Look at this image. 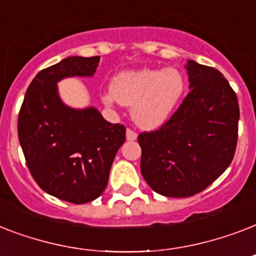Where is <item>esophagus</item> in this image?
<instances>
[{"label": "esophagus", "mask_w": 256, "mask_h": 256, "mask_svg": "<svg viewBox=\"0 0 256 256\" xmlns=\"http://www.w3.org/2000/svg\"><path fill=\"white\" fill-rule=\"evenodd\" d=\"M136 132H132V130H130V128H128L126 130V140H136Z\"/></svg>", "instance_id": "obj_1"}]
</instances>
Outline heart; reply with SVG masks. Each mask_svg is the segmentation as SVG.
I'll list each match as a JSON object with an SVG mask.
<instances>
[{"label":"heart","mask_w":256,"mask_h":256,"mask_svg":"<svg viewBox=\"0 0 256 256\" xmlns=\"http://www.w3.org/2000/svg\"><path fill=\"white\" fill-rule=\"evenodd\" d=\"M186 80L175 68L124 70L112 80L110 92L102 100L132 108V118L138 128L156 130L164 126L182 100Z\"/></svg>","instance_id":"obj_1"}]
</instances>
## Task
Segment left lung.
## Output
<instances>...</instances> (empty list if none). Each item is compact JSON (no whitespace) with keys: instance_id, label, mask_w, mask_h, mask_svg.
Instances as JSON below:
<instances>
[{"instance_id":"obj_1","label":"left lung","mask_w":256,"mask_h":256,"mask_svg":"<svg viewBox=\"0 0 256 256\" xmlns=\"http://www.w3.org/2000/svg\"><path fill=\"white\" fill-rule=\"evenodd\" d=\"M190 92L160 128L142 132L140 172L152 190L186 198L203 191L234 158L239 104L219 70L188 60Z\"/></svg>"}]
</instances>
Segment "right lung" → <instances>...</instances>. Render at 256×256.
I'll use <instances>...</instances> for the list:
<instances>
[{
    "mask_svg": "<svg viewBox=\"0 0 256 256\" xmlns=\"http://www.w3.org/2000/svg\"><path fill=\"white\" fill-rule=\"evenodd\" d=\"M98 64L100 56H72L41 70L18 114V140L34 180L48 194L76 204L104 192L126 140L124 124L108 122L94 106L70 108L58 92V82L92 77Z\"/></svg>",
    "mask_w": 256,
    "mask_h": 256,
    "instance_id": "obj_1",
    "label": "right lung"
}]
</instances>
